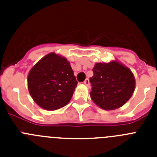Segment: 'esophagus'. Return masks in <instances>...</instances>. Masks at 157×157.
I'll return each instance as SVG.
<instances>
[{
    "mask_svg": "<svg viewBox=\"0 0 157 157\" xmlns=\"http://www.w3.org/2000/svg\"><path fill=\"white\" fill-rule=\"evenodd\" d=\"M83 83H84V84H85L86 86H89V85H90V81H89L88 78H86V79H85V81L83 82Z\"/></svg>",
    "mask_w": 157,
    "mask_h": 157,
    "instance_id": "esophagus-1",
    "label": "esophagus"
}]
</instances>
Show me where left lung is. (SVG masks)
<instances>
[{
	"label": "left lung",
	"mask_w": 157,
	"mask_h": 157,
	"mask_svg": "<svg viewBox=\"0 0 157 157\" xmlns=\"http://www.w3.org/2000/svg\"><path fill=\"white\" fill-rule=\"evenodd\" d=\"M90 78L91 99L105 110H114L123 106L131 98L135 80L131 71L116 61L98 63Z\"/></svg>",
	"instance_id": "1"
}]
</instances>
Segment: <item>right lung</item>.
<instances>
[{
    "label": "right lung",
    "mask_w": 157,
    "mask_h": 157,
    "mask_svg": "<svg viewBox=\"0 0 157 157\" xmlns=\"http://www.w3.org/2000/svg\"><path fill=\"white\" fill-rule=\"evenodd\" d=\"M27 82L35 103L46 110L65 106L78 84L70 63L54 52L44 56L33 67Z\"/></svg>",
    "instance_id": "right-lung-1"
}]
</instances>
